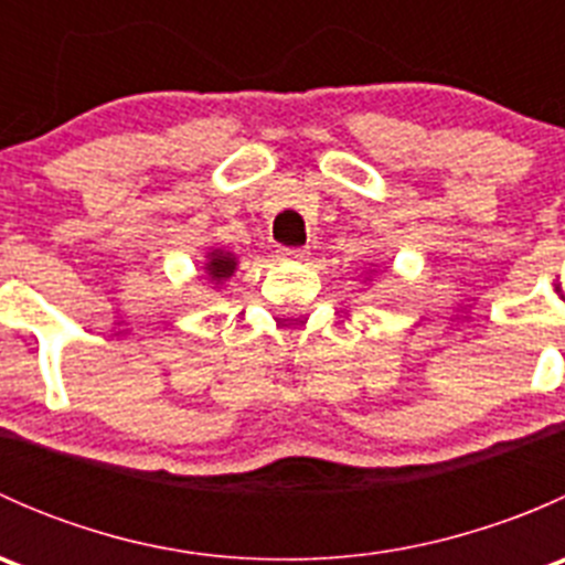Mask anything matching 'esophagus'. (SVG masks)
I'll use <instances>...</instances> for the list:
<instances>
[{
    "label": "esophagus",
    "mask_w": 565,
    "mask_h": 565,
    "mask_svg": "<svg viewBox=\"0 0 565 565\" xmlns=\"http://www.w3.org/2000/svg\"><path fill=\"white\" fill-rule=\"evenodd\" d=\"M278 256H281V259H289V262H303L306 256H309V250L306 248H278Z\"/></svg>",
    "instance_id": "1"
}]
</instances>
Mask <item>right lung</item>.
Wrapping results in <instances>:
<instances>
[{"instance_id":"right-lung-1","label":"right lung","mask_w":565,"mask_h":565,"mask_svg":"<svg viewBox=\"0 0 565 565\" xmlns=\"http://www.w3.org/2000/svg\"><path fill=\"white\" fill-rule=\"evenodd\" d=\"M235 270H237V256L235 254H230V250H224V248H210L207 250V259H204V273H207L210 284L221 287L226 278L235 276Z\"/></svg>"}]
</instances>
